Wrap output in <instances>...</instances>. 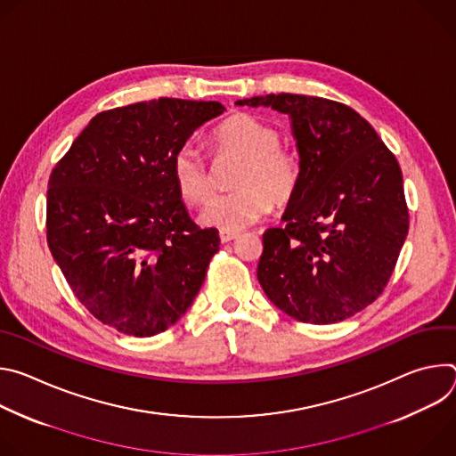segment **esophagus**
I'll list each match as a JSON object with an SVG mask.
<instances>
[{"instance_id": "esophagus-1", "label": "esophagus", "mask_w": 456, "mask_h": 456, "mask_svg": "<svg viewBox=\"0 0 456 456\" xmlns=\"http://www.w3.org/2000/svg\"><path fill=\"white\" fill-rule=\"evenodd\" d=\"M234 238H238V232L220 231V240H222V243H227V241H231V240H234Z\"/></svg>"}]
</instances>
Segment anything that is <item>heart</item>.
Segmentation results:
<instances>
[{"instance_id":"1","label":"heart","mask_w":456,"mask_h":456,"mask_svg":"<svg viewBox=\"0 0 456 456\" xmlns=\"http://www.w3.org/2000/svg\"><path fill=\"white\" fill-rule=\"evenodd\" d=\"M218 153L243 159L232 178L231 192L216 194L206 206L202 222L236 232L262 216L273 206H285L299 185V159L281 148L276 129L247 113L225 118L215 132ZM171 175L183 202L204 204L213 189L211 167L200 150L185 142L171 159Z\"/></svg>"}]
</instances>
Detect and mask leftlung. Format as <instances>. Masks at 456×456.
Listing matches in <instances>:
<instances>
[{"mask_svg":"<svg viewBox=\"0 0 456 456\" xmlns=\"http://www.w3.org/2000/svg\"><path fill=\"white\" fill-rule=\"evenodd\" d=\"M236 104L287 113L301 164L285 225L264 232L259 285L301 322L361 312L384 290L410 227L395 155L368 120L330 99L271 94Z\"/></svg>","mask_w":456,"mask_h":456,"instance_id":"1","label":"left lung"}]
</instances>
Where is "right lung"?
I'll list each match as a JSON object with an SVG mask.
<instances>
[{
	"label": "right lung",
	"instance_id": "right-lung-1",
	"mask_svg": "<svg viewBox=\"0 0 456 456\" xmlns=\"http://www.w3.org/2000/svg\"><path fill=\"white\" fill-rule=\"evenodd\" d=\"M224 110L162 97L101 111L52 169L50 252L76 297L120 334L167 330L206 280L220 236L189 218L171 159Z\"/></svg>",
	"mask_w": 456,
	"mask_h": 456
}]
</instances>
